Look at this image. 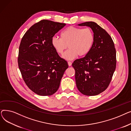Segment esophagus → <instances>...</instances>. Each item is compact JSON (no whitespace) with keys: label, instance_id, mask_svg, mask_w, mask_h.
<instances>
[{"label":"esophagus","instance_id":"34e87169","mask_svg":"<svg viewBox=\"0 0 131 131\" xmlns=\"http://www.w3.org/2000/svg\"><path fill=\"white\" fill-rule=\"evenodd\" d=\"M72 62H71V61H68V66H71V65H72Z\"/></svg>","mask_w":131,"mask_h":131}]
</instances>
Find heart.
Here are the masks:
<instances>
[{
    "instance_id": "heart-1",
    "label": "heart",
    "mask_w": 131,
    "mask_h": 131,
    "mask_svg": "<svg viewBox=\"0 0 131 131\" xmlns=\"http://www.w3.org/2000/svg\"><path fill=\"white\" fill-rule=\"evenodd\" d=\"M94 42V35L90 28L81 29L75 26H70L60 33V38L53 37L51 44L56 52L63 55L66 60H72L78 56L83 57L90 52Z\"/></svg>"
}]
</instances>
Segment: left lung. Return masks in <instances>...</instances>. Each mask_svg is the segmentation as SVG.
Listing matches in <instances>:
<instances>
[{"label": "left lung", "mask_w": 131, "mask_h": 131, "mask_svg": "<svg viewBox=\"0 0 131 131\" xmlns=\"http://www.w3.org/2000/svg\"><path fill=\"white\" fill-rule=\"evenodd\" d=\"M92 29L94 42L86 56L75 60L72 66L79 91L86 95H96L108 86L116 66V52L113 41L109 34L94 22L78 24Z\"/></svg>", "instance_id": "left-lung-1"}]
</instances>
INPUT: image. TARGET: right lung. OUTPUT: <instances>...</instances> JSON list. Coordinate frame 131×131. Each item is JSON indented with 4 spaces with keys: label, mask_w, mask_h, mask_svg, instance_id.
<instances>
[{
    "label": "right lung",
    "mask_w": 131,
    "mask_h": 131,
    "mask_svg": "<svg viewBox=\"0 0 131 131\" xmlns=\"http://www.w3.org/2000/svg\"><path fill=\"white\" fill-rule=\"evenodd\" d=\"M65 23L43 19L34 24L25 33L19 47L18 64L25 83L35 93L51 95L59 87L68 67L51 44L54 34Z\"/></svg>",
    "instance_id": "right-lung-1"
}]
</instances>
